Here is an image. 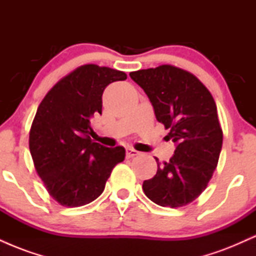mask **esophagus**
<instances>
[{
	"label": "esophagus",
	"instance_id": "obj_1",
	"mask_svg": "<svg viewBox=\"0 0 256 256\" xmlns=\"http://www.w3.org/2000/svg\"><path fill=\"white\" fill-rule=\"evenodd\" d=\"M138 154H140V152L134 150V148H128V149H126V156H128V158H134V156H136V155H138Z\"/></svg>",
	"mask_w": 256,
	"mask_h": 256
}]
</instances>
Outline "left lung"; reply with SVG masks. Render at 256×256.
<instances>
[{"instance_id": "obj_1", "label": "left lung", "mask_w": 256, "mask_h": 256, "mask_svg": "<svg viewBox=\"0 0 256 256\" xmlns=\"http://www.w3.org/2000/svg\"><path fill=\"white\" fill-rule=\"evenodd\" d=\"M130 77L144 90L156 120L176 144L170 161L160 164L155 158L156 174L143 182V192L162 207L189 204L207 188L222 152L213 96L195 76L171 64L131 72Z\"/></svg>"}]
</instances>
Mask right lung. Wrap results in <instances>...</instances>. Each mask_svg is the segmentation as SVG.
I'll return each instance as SVG.
<instances>
[{
  "label": "right lung",
  "instance_id": "obj_1",
  "mask_svg": "<svg viewBox=\"0 0 256 256\" xmlns=\"http://www.w3.org/2000/svg\"><path fill=\"white\" fill-rule=\"evenodd\" d=\"M126 78L110 67L84 64L60 79L38 106L30 152L49 195L61 206L80 207L98 198L114 166L124 161V146L108 148L89 134L107 85Z\"/></svg>",
  "mask_w": 256,
  "mask_h": 256
}]
</instances>
